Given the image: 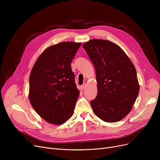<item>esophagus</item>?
Segmentation results:
<instances>
[{"label":"esophagus","instance_id":"1","mask_svg":"<svg viewBox=\"0 0 160 160\" xmlns=\"http://www.w3.org/2000/svg\"><path fill=\"white\" fill-rule=\"evenodd\" d=\"M86 83H83V85H82V86H81L80 88H81V89H82V90H83V89H84L86 88Z\"/></svg>","mask_w":160,"mask_h":160}]
</instances>
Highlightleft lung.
Instances as JSON below:
<instances>
[{
  "label": "left lung",
  "mask_w": 160,
  "mask_h": 160,
  "mask_svg": "<svg viewBox=\"0 0 160 160\" xmlns=\"http://www.w3.org/2000/svg\"><path fill=\"white\" fill-rule=\"evenodd\" d=\"M83 47L96 71L97 95L90 102L95 114L107 122L121 120L139 94L135 67L123 50L110 41L91 39Z\"/></svg>",
  "instance_id": "left-lung-1"
}]
</instances>
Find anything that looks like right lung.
<instances>
[{
  "instance_id": "add662e5",
  "label": "right lung",
  "mask_w": 160,
  "mask_h": 160,
  "mask_svg": "<svg viewBox=\"0 0 160 160\" xmlns=\"http://www.w3.org/2000/svg\"><path fill=\"white\" fill-rule=\"evenodd\" d=\"M80 43L62 42L39 56L29 78L30 102L47 122L62 124L73 115L79 91L71 62Z\"/></svg>"
}]
</instances>
